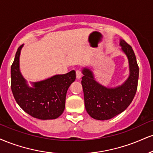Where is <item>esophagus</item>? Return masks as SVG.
Here are the masks:
<instances>
[{
  "label": "esophagus",
  "instance_id": "34e87169",
  "mask_svg": "<svg viewBox=\"0 0 153 153\" xmlns=\"http://www.w3.org/2000/svg\"><path fill=\"white\" fill-rule=\"evenodd\" d=\"M82 73L80 70H76V78L78 79H80L82 77Z\"/></svg>",
  "mask_w": 153,
  "mask_h": 153
}]
</instances>
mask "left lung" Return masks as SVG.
I'll return each instance as SVG.
<instances>
[{
  "instance_id": "left-lung-1",
  "label": "left lung",
  "mask_w": 153,
  "mask_h": 153,
  "mask_svg": "<svg viewBox=\"0 0 153 153\" xmlns=\"http://www.w3.org/2000/svg\"><path fill=\"white\" fill-rule=\"evenodd\" d=\"M120 45L128 59L130 70L129 77L121 85L105 87L95 80L91 70L82 69L85 107L90 116L95 120H109L123 113L131 103L137 91L139 67L135 53L124 40L120 39Z\"/></svg>"
}]
</instances>
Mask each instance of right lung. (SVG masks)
Wrapping results in <instances>:
<instances>
[{
  "label": "right lung",
  "instance_id": "1",
  "mask_svg": "<svg viewBox=\"0 0 153 153\" xmlns=\"http://www.w3.org/2000/svg\"><path fill=\"white\" fill-rule=\"evenodd\" d=\"M23 45L18 48L11 65V90L15 100L25 113L40 120L56 119L65 109L68 89L75 80V71L56 75L29 87L20 71V54Z\"/></svg>",
  "mask_w": 153,
  "mask_h": 153
}]
</instances>
